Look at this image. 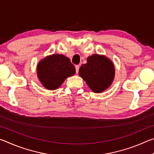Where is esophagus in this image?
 I'll use <instances>...</instances> for the list:
<instances>
[{
	"mask_svg": "<svg viewBox=\"0 0 154 154\" xmlns=\"http://www.w3.org/2000/svg\"><path fill=\"white\" fill-rule=\"evenodd\" d=\"M75 69H76V72L77 73V72H79V65H76V66H75Z\"/></svg>",
	"mask_w": 154,
	"mask_h": 154,
	"instance_id": "1",
	"label": "esophagus"
}]
</instances>
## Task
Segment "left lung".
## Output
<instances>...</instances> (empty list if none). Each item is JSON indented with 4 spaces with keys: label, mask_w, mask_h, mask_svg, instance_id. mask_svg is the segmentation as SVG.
Listing matches in <instances>:
<instances>
[{
    "label": "left lung",
    "mask_w": 154,
    "mask_h": 154,
    "mask_svg": "<svg viewBox=\"0 0 154 154\" xmlns=\"http://www.w3.org/2000/svg\"><path fill=\"white\" fill-rule=\"evenodd\" d=\"M79 75L93 92L100 93L111 84L115 69L110 60L104 56L94 54L87 58L86 64L82 65Z\"/></svg>",
    "instance_id": "obj_1"
}]
</instances>
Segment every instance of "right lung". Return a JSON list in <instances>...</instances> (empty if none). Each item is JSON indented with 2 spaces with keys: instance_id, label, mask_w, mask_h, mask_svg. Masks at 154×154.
Segmentation results:
<instances>
[{
  "instance_id": "add662e5",
  "label": "right lung",
  "mask_w": 154,
  "mask_h": 154,
  "mask_svg": "<svg viewBox=\"0 0 154 154\" xmlns=\"http://www.w3.org/2000/svg\"><path fill=\"white\" fill-rule=\"evenodd\" d=\"M75 68L69 58L62 54L45 58L37 66L38 77L47 89L56 90L66 78L75 73Z\"/></svg>"
}]
</instances>
